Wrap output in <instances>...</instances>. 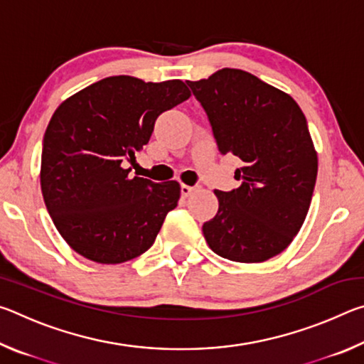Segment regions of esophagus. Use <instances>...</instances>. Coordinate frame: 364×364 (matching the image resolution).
Here are the masks:
<instances>
[{"mask_svg":"<svg viewBox=\"0 0 364 364\" xmlns=\"http://www.w3.org/2000/svg\"><path fill=\"white\" fill-rule=\"evenodd\" d=\"M196 189H199V186H188V184H181V196L183 197H189L194 193Z\"/></svg>","mask_w":364,"mask_h":364,"instance_id":"1","label":"esophagus"}]
</instances>
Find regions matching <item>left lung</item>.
Masks as SVG:
<instances>
[{
	"instance_id": "left-lung-1",
	"label": "left lung",
	"mask_w": 364,
	"mask_h": 364,
	"mask_svg": "<svg viewBox=\"0 0 364 364\" xmlns=\"http://www.w3.org/2000/svg\"><path fill=\"white\" fill-rule=\"evenodd\" d=\"M210 120L218 151L244 162L241 186L215 189L218 212L202 226L215 254L260 263L281 254L300 231L318 175V154L299 104L239 69L188 82Z\"/></svg>"
}]
</instances>
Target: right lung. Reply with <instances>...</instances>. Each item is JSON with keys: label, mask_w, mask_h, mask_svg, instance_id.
Returning a JSON list of instances; mask_svg holds the SVG:
<instances>
[{"label": "right lung", "mask_w": 364, "mask_h": 364, "mask_svg": "<svg viewBox=\"0 0 364 364\" xmlns=\"http://www.w3.org/2000/svg\"><path fill=\"white\" fill-rule=\"evenodd\" d=\"M181 80L117 75L60 104L43 138L40 183L54 226L91 262L117 264L151 247L181 196L178 181L130 178L125 162L149 143L154 123L186 101Z\"/></svg>", "instance_id": "add662e5"}]
</instances>
